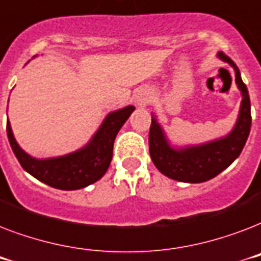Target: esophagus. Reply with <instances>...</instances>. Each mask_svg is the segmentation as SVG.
Instances as JSON below:
<instances>
[{"mask_svg":"<svg viewBox=\"0 0 261 261\" xmlns=\"http://www.w3.org/2000/svg\"><path fill=\"white\" fill-rule=\"evenodd\" d=\"M150 102V93L147 89H142L137 94V104L139 107H146Z\"/></svg>","mask_w":261,"mask_h":261,"instance_id":"esophagus-1","label":"esophagus"}]
</instances>
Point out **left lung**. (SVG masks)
<instances>
[{
    "label": "left lung",
    "instance_id": "1",
    "mask_svg": "<svg viewBox=\"0 0 261 261\" xmlns=\"http://www.w3.org/2000/svg\"><path fill=\"white\" fill-rule=\"evenodd\" d=\"M218 57L236 71V83L241 90L243 101L234 128L225 138L213 142L173 149L169 145L157 119L151 118L149 131V151L155 168L169 178L182 182H203L226 169L243 151L251 131V100L247 85L243 83L239 67L221 51Z\"/></svg>",
    "mask_w": 261,
    "mask_h": 261
}]
</instances>
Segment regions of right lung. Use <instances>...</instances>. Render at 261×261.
<instances>
[{"instance_id":"1","label":"right lung","mask_w":261,"mask_h":261,"mask_svg":"<svg viewBox=\"0 0 261 261\" xmlns=\"http://www.w3.org/2000/svg\"><path fill=\"white\" fill-rule=\"evenodd\" d=\"M134 110V107L128 106L108 114L87 146L55 159L38 160L27 154L16 142L9 120L6 122V133L12 150L24 171L58 190H80L104 176L112 160L115 138Z\"/></svg>"}]
</instances>
